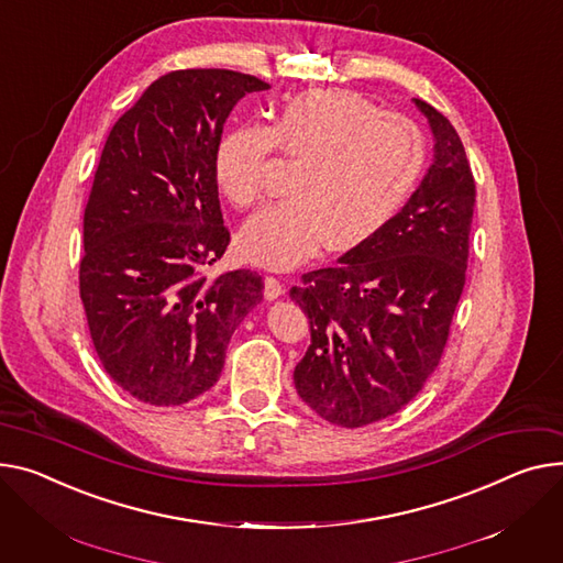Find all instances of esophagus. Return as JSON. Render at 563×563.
I'll list each match as a JSON object with an SVG mask.
<instances>
[{"label": "esophagus", "mask_w": 563, "mask_h": 563, "mask_svg": "<svg viewBox=\"0 0 563 563\" xmlns=\"http://www.w3.org/2000/svg\"><path fill=\"white\" fill-rule=\"evenodd\" d=\"M280 294H285V285L280 283V278H276V276H265V298H269V301H274V298H278Z\"/></svg>", "instance_id": "1"}]
</instances>
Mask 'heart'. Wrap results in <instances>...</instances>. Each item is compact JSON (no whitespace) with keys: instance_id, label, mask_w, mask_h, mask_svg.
<instances>
[{"instance_id":"b5f03b06","label":"heart","mask_w":563,"mask_h":563,"mask_svg":"<svg viewBox=\"0 0 563 563\" xmlns=\"http://www.w3.org/2000/svg\"><path fill=\"white\" fill-rule=\"evenodd\" d=\"M298 169L294 197L255 212L240 233L242 251L267 267H289L325 240L351 249L398 212L426 165L421 129L346 90H308L280 106L274 126L242 124L221 137L214 178L233 206L265 192L274 148Z\"/></svg>"}]
</instances>
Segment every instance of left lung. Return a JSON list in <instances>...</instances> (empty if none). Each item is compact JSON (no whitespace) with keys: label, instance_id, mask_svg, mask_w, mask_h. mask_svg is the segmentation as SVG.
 Returning <instances> with one entry per match:
<instances>
[{"label":"left lung","instance_id":"left-lung-1","mask_svg":"<svg viewBox=\"0 0 563 563\" xmlns=\"http://www.w3.org/2000/svg\"><path fill=\"white\" fill-rule=\"evenodd\" d=\"M434 137L421 185L385 227L289 289L310 319L296 394L334 426L387 419L432 376L466 283L475 180L464 144L415 99Z\"/></svg>","mask_w":563,"mask_h":563}]
</instances>
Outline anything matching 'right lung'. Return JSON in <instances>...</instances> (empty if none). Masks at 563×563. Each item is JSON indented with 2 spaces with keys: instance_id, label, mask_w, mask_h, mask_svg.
<instances>
[{
  "instance_id": "obj_1",
  "label": "right lung",
  "mask_w": 563,
  "mask_h": 563,
  "mask_svg": "<svg viewBox=\"0 0 563 563\" xmlns=\"http://www.w3.org/2000/svg\"><path fill=\"white\" fill-rule=\"evenodd\" d=\"M269 84L233 69H178L112 126L84 214L81 301L108 376L148 405H183L221 376L235 328L262 301L223 255L214 152L235 103Z\"/></svg>"
}]
</instances>
